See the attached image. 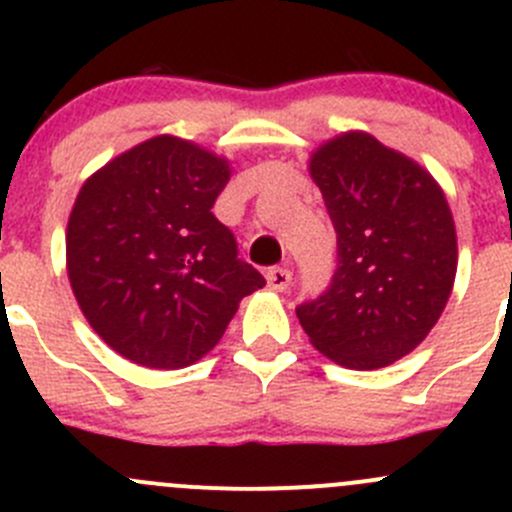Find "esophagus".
<instances>
[{
  "label": "esophagus",
  "mask_w": 512,
  "mask_h": 512,
  "mask_svg": "<svg viewBox=\"0 0 512 512\" xmlns=\"http://www.w3.org/2000/svg\"><path fill=\"white\" fill-rule=\"evenodd\" d=\"M292 285V272L287 267H272L267 270V287L275 289V292H285Z\"/></svg>",
  "instance_id": "obj_1"
}]
</instances>
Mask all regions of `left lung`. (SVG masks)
I'll use <instances>...</instances> for the list:
<instances>
[{"instance_id": "1", "label": "left lung", "mask_w": 512, "mask_h": 512, "mask_svg": "<svg viewBox=\"0 0 512 512\" xmlns=\"http://www.w3.org/2000/svg\"><path fill=\"white\" fill-rule=\"evenodd\" d=\"M309 173L337 232V270L297 304L309 342L347 369H381L426 339L456 280V225L436 180L369 133L324 143Z\"/></svg>"}]
</instances>
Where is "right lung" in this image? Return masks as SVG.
<instances>
[{
	"label": "right lung",
	"instance_id": "add662e5",
	"mask_svg": "<svg viewBox=\"0 0 512 512\" xmlns=\"http://www.w3.org/2000/svg\"><path fill=\"white\" fill-rule=\"evenodd\" d=\"M227 160L156 136L91 175L66 230V270L98 337L133 364L183 369L205 356L265 277L237 257L213 205Z\"/></svg>",
	"mask_w": 512,
	"mask_h": 512
}]
</instances>
